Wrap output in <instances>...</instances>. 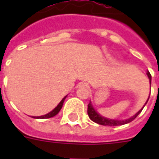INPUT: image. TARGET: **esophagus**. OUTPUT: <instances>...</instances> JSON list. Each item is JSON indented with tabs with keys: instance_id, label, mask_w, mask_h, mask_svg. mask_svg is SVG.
<instances>
[{
	"instance_id": "obj_1",
	"label": "esophagus",
	"mask_w": 159,
	"mask_h": 159,
	"mask_svg": "<svg viewBox=\"0 0 159 159\" xmlns=\"http://www.w3.org/2000/svg\"><path fill=\"white\" fill-rule=\"evenodd\" d=\"M79 86L81 87H88V84H87V82H82V83H80Z\"/></svg>"
}]
</instances>
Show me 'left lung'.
Listing matches in <instances>:
<instances>
[{
    "label": "left lung",
    "instance_id": "left-lung-1",
    "mask_svg": "<svg viewBox=\"0 0 159 159\" xmlns=\"http://www.w3.org/2000/svg\"><path fill=\"white\" fill-rule=\"evenodd\" d=\"M147 75H148V79H149V82H150L151 84V74L149 73V72H147ZM148 99H149V97L147 100V102L144 104L145 106L147 104V102H148ZM143 106V107H144ZM143 108L139 110V111L137 112V113L134 115V116L130 117V118L127 119V120H112V119H108V118H105L103 116H100V114H98L97 111H95L94 107L92 105V102H90V103L87 106V114H88V116H89V118L92 120V121H94L95 123L99 124V125H108V126H117V125H125V124H128L131 121H133L134 119L139 116V114L140 113Z\"/></svg>",
    "mask_w": 159,
    "mask_h": 159
}]
</instances>
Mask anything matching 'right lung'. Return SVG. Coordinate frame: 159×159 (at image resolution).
<instances>
[{
  "label": "right lung",
  "instance_id": "obj_1",
  "mask_svg": "<svg viewBox=\"0 0 159 159\" xmlns=\"http://www.w3.org/2000/svg\"><path fill=\"white\" fill-rule=\"evenodd\" d=\"M66 97H67V96H66L65 97H63V99H62V101L59 102V104L57 105V106H56L54 109H53V111H50L49 113L46 114V115H44V116H33V118H34V119H48V118H51V117H53V116H55L57 113H58V112H59L60 110L62 109V105H63V102H64V100Z\"/></svg>",
  "mask_w": 159,
  "mask_h": 159
}]
</instances>
